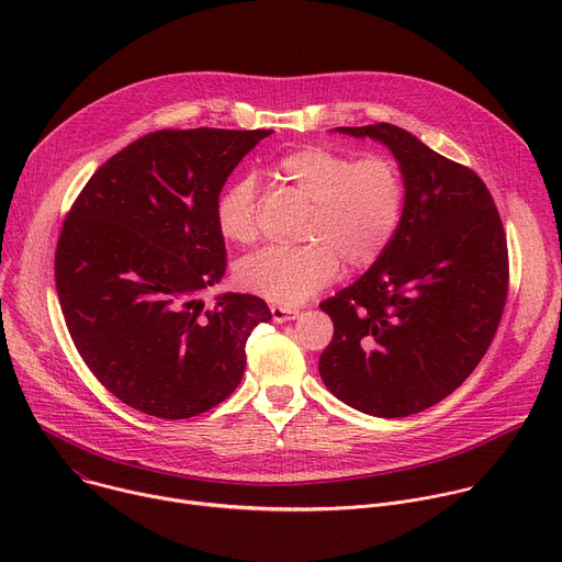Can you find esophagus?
I'll list each match as a JSON object with an SVG mask.
<instances>
[{
    "label": "esophagus",
    "mask_w": 562,
    "mask_h": 562,
    "mask_svg": "<svg viewBox=\"0 0 562 562\" xmlns=\"http://www.w3.org/2000/svg\"><path fill=\"white\" fill-rule=\"evenodd\" d=\"M271 315L276 323H286V319H295L300 315L297 308H289V306H280V304H271Z\"/></svg>",
    "instance_id": "1"
}]
</instances>
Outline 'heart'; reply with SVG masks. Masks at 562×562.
Wrapping results in <instances>:
<instances>
[{
  "label": "heart",
  "instance_id": "heart-1",
  "mask_svg": "<svg viewBox=\"0 0 562 562\" xmlns=\"http://www.w3.org/2000/svg\"><path fill=\"white\" fill-rule=\"evenodd\" d=\"M276 176L306 198L293 249L267 247L235 269L237 284L276 304H302L329 286L342 271L375 265L403 220L405 173L389 155H351L308 144L284 153ZM220 233L251 245L260 233V191L254 178L233 180L215 204Z\"/></svg>",
  "mask_w": 562,
  "mask_h": 562
}]
</instances>
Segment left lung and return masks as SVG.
Returning a JSON list of instances; mask_svg holds the SVG:
<instances>
[{
    "instance_id": "obj_1",
    "label": "left lung",
    "mask_w": 562,
    "mask_h": 562,
    "mask_svg": "<svg viewBox=\"0 0 562 562\" xmlns=\"http://www.w3.org/2000/svg\"><path fill=\"white\" fill-rule=\"evenodd\" d=\"M338 131L386 144L407 198L382 258L319 302L334 319L319 375L362 414H420L471 375L496 336L509 289L503 220L483 180L405 128Z\"/></svg>"
}]
</instances>
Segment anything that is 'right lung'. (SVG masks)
Wrapping results in <instances>:
<instances>
[{"label": "right lung", "mask_w": 562, "mask_h": 562, "mask_svg": "<svg viewBox=\"0 0 562 562\" xmlns=\"http://www.w3.org/2000/svg\"><path fill=\"white\" fill-rule=\"evenodd\" d=\"M273 131L162 128L104 162L72 202L55 251V286L75 349L124 405L184 420L243 380L267 302L200 291L226 269L215 222L233 169Z\"/></svg>", "instance_id": "obj_1"}]
</instances>
